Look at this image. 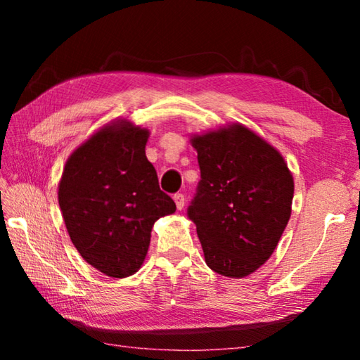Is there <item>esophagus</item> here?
<instances>
[{
    "mask_svg": "<svg viewBox=\"0 0 360 360\" xmlns=\"http://www.w3.org/2000/svg\"><path fill=\"white\" fill-rule=\"evenodd\" d=\"M173 200H174V203H176V208H178L179 211L184 210V203H186L184 195H182V193H174Z\"/></svg>",
    "mask_w": 360,
    "mask_h": 360,
    "instance_id": "1",
    "label": "esophagus"
}]
</instances>
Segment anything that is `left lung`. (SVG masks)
<instances>
[{"mask_svg":"<svg viewBox=\"0 0 360 360\" xmlns=\"http://www.w3.org/2000/svg\"><path fill=\"white\" fill-rule=\"evenodd\" d=\"M202 179L187 216L205 262L245 278L271 257L289 222L294 178L279 150L243 124L193 135Z\"/></svg>","mask_w":360,"mask_h":360,"instance_id":"obj_1","label":"left lung"}]
</instances>
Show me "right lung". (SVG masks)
Returning a JSON list of instances; mask_svg holds the SVG:
<instances>
[{"mask_svg":"<svg viewBox=\"0 0 360 360\" xmlns=\"http://www.w3.org/2000/svg\"><path fill=\"white\" fill-rule=\"evenodd\" d=\"M148 138L149 130L130 120L109 122L75 149L58 182L72 245L111 278L141 268L155 221L176 211L146 157Z\"/></svg>","mask_w":360,"mask_h":360,"instance_id":"add662e5","label":"right lung"}]
</instances>
